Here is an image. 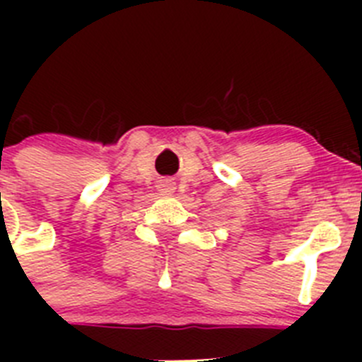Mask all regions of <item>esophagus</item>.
Returning a JSON list of instances; mask_svg holds the SVG:
<instances>
[{"label": "esophagus", "instance_id": "34e87169", "mask_svg": "<svg viewBox=\"0 0 362 362\" xmlns=\"http://www.w3.org/2000/svg\"><path fill=\"white\" fill-rule=\"evenodd\" d=\"M174 181H172V179H165V181H163L161 183V188L165 192H170V190H174Z\"/></svg>", "mask_w": 362, "mask_h": 362}]
</instances>
